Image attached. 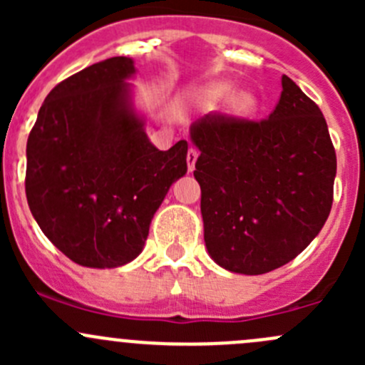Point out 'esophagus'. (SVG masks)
<instances>
[{
	"instance_id": "34e87169",
	"label": "esophagus",
	"mask_w": 365,
	"mask_h": 365,
	"mask_svg": "<svg viewBox=\"0 0 365 365\" xmlns=\"http://www.w3.org/2000/svg\"><path fill=\"white\" fill-rule=\"evenodd\" d=\"M197 157H200V153H197L196 148H189V152H187V165H189V171L192 173L194 169H196V160Z\"/></svg>"
}]
</instances>
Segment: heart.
<instances>
[{
  "instance_id": "1",
  "label": "heart",
  "mask_w": 365,
  "mask_h": 365,
  "mask_svg": "<svg viewBox=\"0 0 365 365\" xmlns=\"http://www.w3.org/2000/svg\"><path fill=\"white\" fill-rule=\"evenodd\" d=\"M197 104L205 108H213L220 102L227 101L226 114L231 120L245 121L256 116L261 108V97L252 88H238L235 90V84L230 81H217L208 84L203 90L197 91Z\"/></svg>"
}]
</instances>
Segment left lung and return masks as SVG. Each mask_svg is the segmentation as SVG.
<instances>
[{"mask_svg": "<svg viewBox=\"0 0 365 365\" xmlns=\"http://www.w3.org/2000/svg\"><path fill=\"white\" fill-rule=\"evenodd\" d=\"M263 121L201 118L190 141L205 245L224 270L259 275L304 251L329 219L337 160L318 106L282 76Z\"/></svg>", "mask_w": 365, "mask_h": 365, "instance_id": "1", "label": "left lung"}]
</instances>
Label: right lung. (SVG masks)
Wrapping results in <instances>:
<instances>
[{
  "mask_svg": "<svg viewBox=\"0 0 365 365\" xmlns=\"http://www.w3.org/2000/svg\"><path fill=\"white\" fill-rule=\"evenodd\" d=\"M134 60L73 73L43 101L26 146V197L42 233L77 264L139 256L169 187L187 173L185 139L162 152L135 106Z\"/></svg>",
  "mask_w": 365,
  "mask_h": 365,
  "instance_id": "obj_1",
  "label": "right lung"
}]
</instances>
